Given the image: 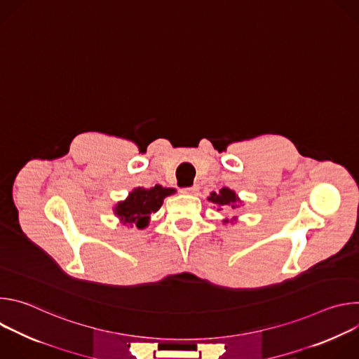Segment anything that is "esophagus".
Segmentation results:
<instances>
[{
	"instance_id": "esophagus-1",
	"label": "esophagus",
	"mask_w": 359,
	"mask_h": 359,
	"mask_svg": "<svg viewBox=\"0 0 359 359\" xmlns=\"http://www.w3.org/2000/svg\"><path fill=\"white\" fill-rule=\"evenodd\" d=\"M197 190H198L197 184H193V186L182 187V189H180V191H182V193H186V194H196V193H197Z\"/></svg>"
}]
</instances>
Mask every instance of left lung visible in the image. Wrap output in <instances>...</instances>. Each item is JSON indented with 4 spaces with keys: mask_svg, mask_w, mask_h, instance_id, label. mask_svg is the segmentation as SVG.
I'll return each mask as SVG.
<instances>
[{
    "mask_svg": "<svg viewBox=\"0 0 359 359\" xmlns=\"http://www.w3.org/2000/svg\"><path fill=\"white\" fill-rule=\"evenodd\" d=\"M209 200L210 201H213V203H216L217 206H223V208H227V206H231L233 209H236L237 206H234V203L236 201H238V198H237V196H236V193L233 191V190H230V189H222L219 193H216V191H213L212 194H210V197H209ZM226 223L229 222V220H224Z\"/></svg>",
    "mask_w": 359,
    "mask_h": 359,
    "instance_id": "1",
    "label": "left lung"
}]
</instances>
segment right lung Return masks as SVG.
<instances>
[{"instance_id":"obj_1","label":"right lung","mask_w":359,"mask_h":359,"mask_svg":"<svg viewBox=\"0 0 359 359\" xmlns=\"http://www.w3.org/2000/svg\"><path fill=\"white\" fill-rule=\"evenodd\" d=\"M175 191L172 187H162L159 184L150 189L137 187L125 201L118 204L115 213L123 224H136L137 229H143L147 226L150 215L161 209L163 198Z\"/></svg>"}]
</instances>
